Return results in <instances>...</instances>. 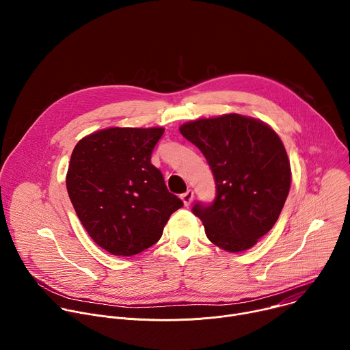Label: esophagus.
Wrapping results in <instances>:
<instances>
[{"mask_svg": "<svg viewBox=\"0 0 350 350\" xmlns=\"http://www.w3.org/2000/svg\"><path fill=\"white\" fill-rule=\"evenodd\" d=\"M180 198L183 199L184 205H185V206H188V205H191L192 199H193V191H192V189H187L184 193H181V196H180Z\"/></svg>", "mask_w": 350, "mask_h": 350, "instance_id": "1", "label": "esophagus"}]
</instances>
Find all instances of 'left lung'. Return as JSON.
<instances>
[{
	"label": "left lung",
	"instance_id": "left-lung-1",
	"mask_svg": "<svg viewBox=\"0 0 350 350\" xmlns=\"http://www.w3.org/2000/svg\"><path fill=\"white\" fill-rule=\"evenodd\" d=\"M180 133L201 149L215 177V201L192 206L206 237L228 252L252 247L273 228L289 192L291 167L280 137L237 113L185 123Z\"/></svg>",
	"mask_w": 350,
	"mask_h": 350
}]
</instances>
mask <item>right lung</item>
Instances as JSON below:
<instances>
[{
    "label": "right lung",
    "instance_id": "right-lung-1",
    "mask_svg": "<svg viewBox=\"0 0 350 350\" xmlns=\"http://www.w3.org/2000/svg\"><path fill=\"white\" fill-rule=\"evenodd\" d=\"M162 127H112L80 139L66 176L72 205L92 241L116 256L157 243L184 204L151 163Z\"/></svg>",
    "mask_w": 350,
    "mask_h": 350
}]
</instances>
